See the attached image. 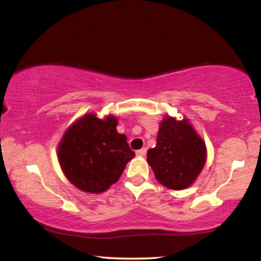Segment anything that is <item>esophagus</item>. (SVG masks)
<instances>
[{
    "label": "esophagus",
    "mask_w": 261,
    "mask_h": 261,
    "mask_svg": "<svg viewBox=\"0 0 261 261\" xmlns=\"http://www.w3.org/2000/svg\"><path fill=\"white\" fill-rule=\"evenodd\" d=\"M146 153H147L146 148H141V149L137 150V155H139V156H145Z\"/></svg>",
    "instance_id": "34e87169"
}]
</instances>
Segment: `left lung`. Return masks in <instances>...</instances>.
<instances>
[{
  "mask_svg": "<svg viewBox=\"0 0 261 261\" xmlns=\"http://www.w3.org/2000/svg\"><path fill=\"white\" fill-rule=\"evenodd\" d=\"M147 161L156 180L171 190H184L194 182L206 162V146L187 120L166 118L159 128L156 146Z\"/></svg>",
  "mask_w": 261,
  "mask_h": 261,
  "instance_id": "1",
  "label": "left lung"
}]
</instances>
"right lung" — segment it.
<instances>
[{
  "label": "right lung",
  "mask_w": 261,
  "mask_h": 261,
  "mask_svg": "<svg viewBox=\"0 0 261 261\" xmlns=\"http://www.w3.org/2000/svg\"><path fill=\"white\" fill-rule=\"evenodd\" d=\"M118 120L87 114L69 127L59 145V161L67 179L79 190L101 193L119 180L135 153Z\"/></svg>",
  "instance_id": "right-lung-1"
}]
</instances>
